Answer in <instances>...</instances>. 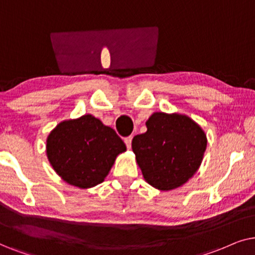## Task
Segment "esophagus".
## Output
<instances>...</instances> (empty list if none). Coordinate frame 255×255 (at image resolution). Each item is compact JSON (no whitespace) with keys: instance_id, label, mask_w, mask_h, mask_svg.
<instances>
[{"instance_id":"34e87169","label":"esophagus","mask_w":255,"mask_h":255,"mask_svg":"<svg viewBox=\"0 0 255 255\" xmlns=\"http://www.w3.org/2000/svg\"><path fill=\"white\" fill-rule=\"evenodd\" d=\"M131 140H133V136H131V135L130 136L125 138V143H126V145H127L128 149H130V147H131Z\"/></svg>"}]
</instances>
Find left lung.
Wrapping results in <instances>:
<instances>
[{
	"label": "left lung",
	"mask_w": 255,
	"mask_h": 255,
	"mask_svg": "<svg viewBox=\"0 0 255 255\" xmlns=\"http://www.w3.org/2000/svg\"><path fill=\"white\" fill-rule=\"evenodd\" d=\"M145 125L147 131L131 141L144 179L163 191L183 185L201 165L206 149L205 133L181 114L157 112Z\"/></svg>",
	"instance_id": "1"
}]
</instances>
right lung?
I'll return each instance as SVG.
<instances>
[{
  "label": "right lung",
  "mask_w": 255,
  "mask_h": 255,
  "mask_svg": "<svg viewBox=\"0 0 255 255\" xmlns=\"http://www.w3.org/2000/svg\"><path fill=\"white\" fill-rule=\"evenodd\" d=\"M126 144L113 128L91 114L63 121L46 140L47 158L64 181L81 189L104 182Z\"/></svg>",
  "instance_id": "1"
}]
</instances>
